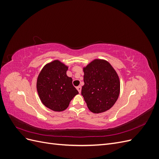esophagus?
<instances>
[{"mask_svg": "<svg viewBox=\"0 0 159 159\" xmlns=\"http://www.w3.org/2000/svg\"><path fill=\"white\" fill-rule=\"evenodd\" d=\"M76 89H78V92L80 93H81V86H78V87L76 88Z\"/></svg>", "mask_w": 159, "mask_h": 159, "instance_id": "1", "label": "esophagus"}]
</instances>
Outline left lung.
Returning a JSON list of instances; mask_svg holds the SVG:
<instances>
[{
	"label": "left lung",
	"mask_w": 159,
	"mask_h": 159,
	"mask_svg": "<svg viewBox=\"0 0 159 159\" xmlns=\"http://www.w3.org/2000/svg\"><path fill=\"white\" fill-rule=\"evenodd\" d=\"M81 95L94 113L106 111L116 102L120 91L117 74L105 60H95L84 68Z\"/></svg>",
	"instance_id": "8db88e82"
}]
</instances>
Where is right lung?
<instances>
[{"label": "right lung", "instance_id": "obj_1", "mask_svg": "<svg viewBox=\"0 0 159 159\" xmlns=\"http://www.w3.org/2000/svg\"><path fill=\"white\" fill-rule=\"evenodd\" d=\"M67 70L68 67L55 60L46 64L38 77L36 88L41 102L54 111L65 110L79 93L71 78L66 75Z\"/></svg>", "mask_w": 159, "mask_h": 159}]
</instances>
